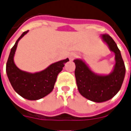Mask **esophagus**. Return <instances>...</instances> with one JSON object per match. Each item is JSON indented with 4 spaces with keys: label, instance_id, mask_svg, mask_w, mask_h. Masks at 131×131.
Instances as JSON below:
<instances>
[{
    "label": "esophagus",
    "instance_id": "34e87169",
    "mask_svg": "<svg viewBox=\"0 0 131 131\" xmlns=\"http://www.w3.org/2000/svg\"><path fill=\"white\" fill-rule=\"evenodd\" d=\"M77 53H72V54H71L70 55V60H73L75 58L77 57Z\"/></svg>",
    "mask_w": 131,
    "mask_h": 131
}]
</instances>
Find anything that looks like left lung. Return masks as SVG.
I'll list each match as a JSON object with an SVG mask.
<instances>
[{
  "label": "left lung",
  "instance_id": "1",
  "mask_svg": "<svg viewBox=\"0 0 131 131\" xmlns=\"http://www.w3.org/2000/svg\"><path fill=\"white\" fill-rule=\"evenodd\" d=\"M102 37L111 50L115 54V66L112 73L108 75H97L83 61L74 60L79 92L83 97L95 102H106L113 98L120 90L126 72L125 65L115 42L108 34H103Z\"/></svg>",
  "mask_w": 131,
  "mask_h": 131
}]
</instances>
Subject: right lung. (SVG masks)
<instances>
[{
  "label": "right lung",
  "instance_id": "obj_1",
  "mask_svg": "<svg viewBox=\"0 0 131 131\" xmlns=\"http://www.w3.org/2000/svg\"><path fill=\"white\" fill-rule=\"evenodd\" d=\"M27 32L28 30L23 33L12 48L6 65V72L11 85L18 95L29 100H37L46 97L52 91L58 74L69 59L56 62L46 70L36 73L20 70L14 62V56L18 42Z\"/></svg>",
  "mask_w": 131,
  "mask_h": 131
}]
</instances>
